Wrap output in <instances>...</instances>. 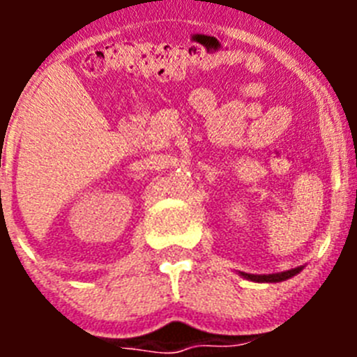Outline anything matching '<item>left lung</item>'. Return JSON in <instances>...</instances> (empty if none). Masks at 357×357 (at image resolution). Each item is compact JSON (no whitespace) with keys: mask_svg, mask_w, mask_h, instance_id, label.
<instances>
[{"mask_svg":"<svg viewBox=\"0 0 357 357\" xmlns=\"http://www.w3.org/2000/svg\"><path fill=\"white\" fill-rule=\"evenodd\" d=\"M302 268H293V270H288V272H280V273H272V275H250V273H241L245 279L255 280V282H280V280H286L289 277L296 275L301 272Z\"/></svg>","mask_w":357,"mask_h":357,"instance_id":"8db88e82","label":"left lung"}]
</instances>
